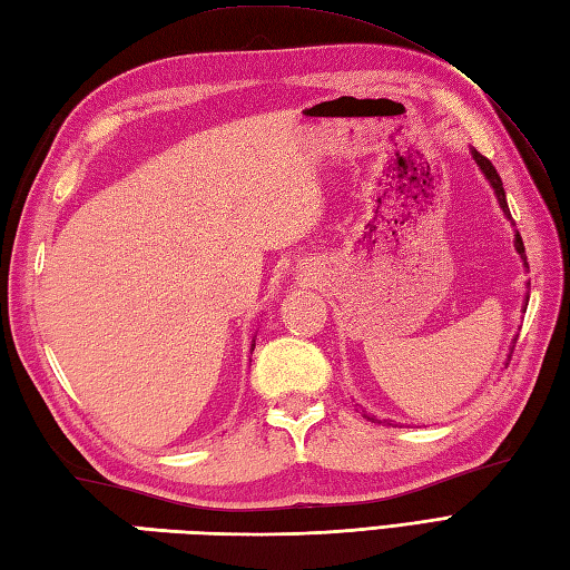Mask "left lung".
I'll return each instance as SVG.
<instances>
[{
    "instance_id": "obj_1",
    "label": "left lung",
    "mask_w": 570,
    "mask_h": 570,
    "mask_svg": "<svg viewBox=\"0 0 570 570\" xmlns=\"http://www.w3.org/2000/svg\"><path fill=\"white\" fill-rule=\"evenodd\" d=\"M470 156H472V161L478 164V168L482 171V176L488 178V184L492 186V190H494V198H498V203H500V208H502V213H504V217L507 220L512 223V213H510V205H507V196H504V186H502V178H500V174H498V168H494L485 156H482L480 151H475V149H470ZM514 225V223H512ZM514 249L519 252V257H522V262H524V266H527V272H529V262H527V254H524V242H522V237H519V233L514 229ZM527 288H529V282H527ZM529 304V294L524 296V306ZM365 419H370V421H377V416H370L367 411H365Z\"/></svg>"
}]
</instances>
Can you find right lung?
Here are the masks:
<instances>
[{"mask_svg": "<svg viewBox=\"0 0 570 570\" xmlns=\"http://www.w3.org/2000/svg\"><path fill=\"white\" fill-rule=\"evenodd\" d=\"M249 350H254V341H252V347Z\"/></svg>", "mask_w": 570, "mask_h": 570, "instance_id": "obj_1", "label": "right lung"}]
</instances>
